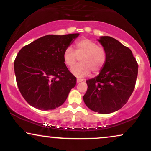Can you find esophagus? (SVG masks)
Returning <instances> with one entry per match:
<instances>
[{"label": "esophagus", "instance_id": "esophagus-1", "mask_svg": "<svg viewBox=\"0 0 151 151\" xmlns=\"http://www.w3.org/2000/svg\"><path fill=\"white\" fill-rule=\"evenodd\" d=\"M83 81V79H77V83H80V82H81V81Z\"/></svg>", "mask_w": 151, "mask_h": 151}]
</instances>
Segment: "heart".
I'll list each match as a JSON object with an SVG mask.
<instances>
[{"mask_svg": "<svg viewBox=\"0 0 151 151\" xmlns=\"http://www.w3.org/2000/svg\"><path fill=\"white\" fill-rule=\"evenodd\" d=\"M79 58V64L72 68L71 73L78 78L88 75L91 71L93 74L100 72L106 60V51L102 47L86 38L80 40L74 46V51L70 48L65 50L63 54L64 64L71 68Z\"/></svg>", "mask_w": 151, "mask_h": 151, "instance_id": "b5f03b06", "label": "heart"}]
</instances>
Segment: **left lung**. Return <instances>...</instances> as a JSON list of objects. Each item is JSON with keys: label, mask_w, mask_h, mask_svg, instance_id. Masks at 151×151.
<instances>
[{"label": "left lung", "mask_w": 151, "mask_h": 151, "mask_svg": "<svg viewBox=\"0 0 151 151\" xmlns=\"http://www.w3.org/2000/svg\"><path fill=\"white\" fill-rule=\"evenodd\" d=\"M106 51L105 64L97 77L86 80L83 101L90 109L107 114L125 104L134 89L138 64L128 47L109 36L98 40Z\"/></svg>", "instance_id": "obj_1"}]
</instances>
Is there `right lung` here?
<instances>
[{"label": "right lung", "mask_w": 151, "mask_h": 151, "mask_svg": "<svg viewBox=\"0 0 151 151\" xmlns=\"http://www.w3.org/2000/svg\"><path fill=\"white\" fill-rule=\"evenodd\" d=\"M79 35H45L19 51L14 63L17 83L30 105L52 110L66 100L77 79L64 64L63 54Z\"/></svg>", "instance_id": "1"}]
</instances>
